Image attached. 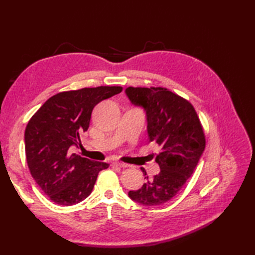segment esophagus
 Wrapping results in <instances>:
<instances>
[{
	"label": "esophagus",
	"instance_id": "esophagus-1",
	"mask_svg": "<svg viewBox=\"0 0 255 255\" xmlns=\"http://www.w3.org/2000/svg\"><path fill=\"white\" fill-rule=\"evenodd\" d=\"M114 165H116V166H119V167H127V166H128V164H126V163H124V162H118V161H116V162H114Z\"/></svg>",
	"mask_w": 255,
	"mask_h": 255
}]
</instances>
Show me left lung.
Returning a JSON list of instances; mask_svg holds the SVG:
<instances>
[{
  "label": "left lung",
  "instance_id": "8db88e82",
  "mask_svg": "<svg viewBox=\"0 0 255 255\" xmlns=\"http://www.w3.org/2000/svg\"><path fill=\"white\" fill-rule=\"evenodd\" d=\"M126 93L132 104L145 110L150 141L161 148L155 156L159 174L128 195L144 206L162 205L174 197L193 174L206 145L203 125L191 103L169 89L129 86ZM142 172L147 175L144 169Z\"/></svg>",
  "mask_w": 255,
  "mask_h": 255
}]
</instances>
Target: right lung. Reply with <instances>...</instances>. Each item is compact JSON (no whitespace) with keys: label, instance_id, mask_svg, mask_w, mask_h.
<instances>
[{"label":"right lung","instance_id":"obj_1","mask_svg":"<svg viewBox=\"0 0 255 255\" xmlns=\"http://www.w3.org/2000/svg\"><path fill=\"white\" fill-rule=\"evenodd\" d=\"M122 91V86H97L60 92L29 119L25 130L27 164L53 203L71 206L82 202L93 191L99 173L108 167L105 162L71 153L70 147L81 144L95 105Z\"/></svg>","mask_w":255,"mask_h":255}]
</instances>
